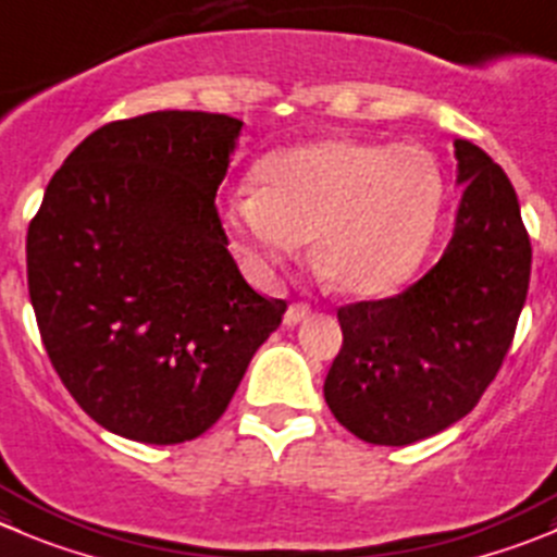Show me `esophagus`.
<instances>
[{"mask_svg":"<svg viewBox=\"0 0 557 557\" xmlns=\"http://www.w3.org/2000/svg\"><path fill=\"white\" fill-rule=\"evenodd\" d=\"M310 315V308L305 302H294V305H288V310H285V324L288 326H294V324H299V321H305Z\"/></svg>","mask_w":557,"mask_h":557,"instance_id":"1","label":"esophagus"}]
</instances>
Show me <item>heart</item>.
Returning <instances> with one entry per match:
<instances>
[{
  "instance_id": "b5f03b06",
  "label": "heart",
  "mask_w": 557,
  "mask_h": 557,
  "mask_svg": "<svg viewBox=\"0 0 557 557\" xmlns=\"http://www.w3.org/2000/svg\"><path fill=\"white\" fill-rule=\"evenodd\" d=\"M258 191L225 206V227L255 269L290 261L313 242V267L332 290L371 299L423 263L445 202L443 170L414 145L330 137L272 153Z\"/></svg>"
}]
</instances>
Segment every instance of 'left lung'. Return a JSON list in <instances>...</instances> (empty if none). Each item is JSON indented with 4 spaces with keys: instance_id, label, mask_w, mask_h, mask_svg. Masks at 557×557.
<instances>
[{
    "instance_id": "1",
    "label": "left lung",
    "mask_w": 557,
    "mask_h": 557,
    "mask_svg": "<svg viewBox=\"0 0 557 557\" xmlns=\"http://www.w3.org/2000/svg\"><path fill=\"white\" fill-rule=\"evenodd\" d=\"M454 238L407 290L343 305L324 398L371 445H412L472 412L500 371L530 283V238L500 164L456 139Z\"/></svg>"
}]
</instances>
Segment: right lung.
Segmentation results:
<instances>
[{
    "instance_id": "right-lung-1",
    "label": "right lung",
    "mask_w": 557,
    "mask_h": 557,
    "mask_svg": "<svg viewBox=\"0 0 557 557\" xmlns=\"http://www.w3.org/2000/svg\"><path fill=\"white\" fill-rule=\"evenodd\" d=\"M242 126L178 109L107 123L71 150L29 222L46 355L112 434L200 436L283 321V299L242 277L216 214Z\"/></svg>"
}]
</instances>
